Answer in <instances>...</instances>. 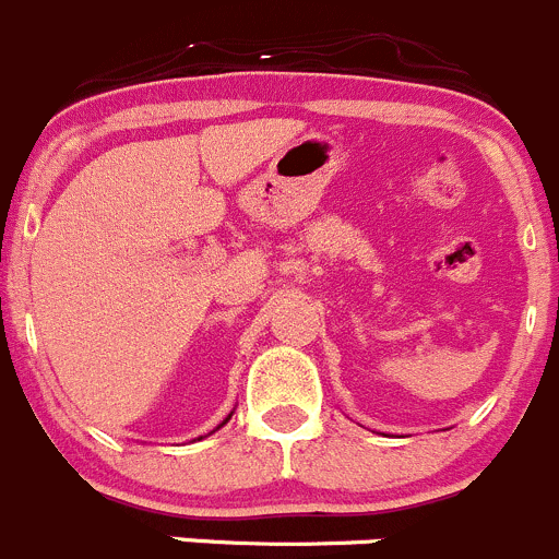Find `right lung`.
<instances>
[{"instance_id":"1","label":"right lung","mask_w":559,"mask_h":559,"mask_svg":"<svg viewBox=\"0 0 559 559\" xmlns=\"http://www.w3.org/2000/svg\"><path fill=\"white\" fill-rule=\"evenodd\" d=\"M230 416H234V413H230ZM230 416H228V418H230ZM228 418H225V421H223V424H228ZM223 424H219V427H223ZM219 427H217V429H219Z\"/></svg>"}]
</instances>
